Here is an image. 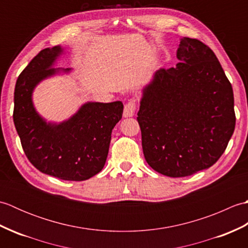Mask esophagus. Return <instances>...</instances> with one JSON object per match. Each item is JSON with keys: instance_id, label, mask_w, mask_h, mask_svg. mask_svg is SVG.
Returning <instances> with one entry per match:
<instances>
[{"instance_id": "obj_1", "label": "esophagus", "mask_w": 248, "mask_h": 248, "mask_svg": "<svg viewBox=\"0 0 248 248\" xmlns=\"http://www.w3.org/2000/svg\"><path fill=\"white\" fill-rule=\"evenodd\" d=\"M136 110V102L135 100H130V101L124 105V117H132Z\"/></svg>"}]
</instances>
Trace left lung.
Listing matches in <instances>:
<instances>
[{
    "label": "left lung",
    "instance_id": "1",
    "mask_svg": "<svg viewBox=\"0 0 248 248\" xmlns=\"http://www.w3.org/2000/svg\"><path fill=\"white\" fill-rule=\"evenodd\" d=\"M175 68L155 73L138 113L149 166L168 177L207 170L227 148L235 127L233 91L214 52L183 37Z\"/></svg>",
    "mask_w": 248,
    "mask_h": 248
}]
</instances>
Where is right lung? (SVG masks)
Here are the masks:
<instances>
[{
  "instance_id": "right-lung-1",
  "label": "right lung",
  "mask_w": 248,
  "mask_h": 248,
  "mask_svg": "<svg viewBox=\"0 0 248 248\" xmlns=\"http://www.w3.org/2000/svg\"><path fill=\"white\" fill-rule=\"evenodd\" d=\"M62 52L60 46L41 50L20 73L13 117L24 154L37 170L62 180L83 181L102 170L124 104L87 102L68 120L46 123L36 112L31 93L40 81L62 71L51 68Z\"/></svg>"
}]
</instances>
